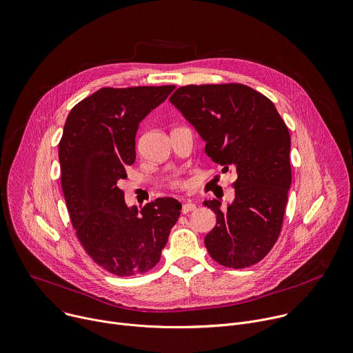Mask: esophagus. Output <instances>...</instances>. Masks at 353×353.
I'll return each instance as SVG.
<instances>
[{
	"instance_id": "obj_1",
	"label": "esophagus",
	"mask_w": 353,
	"mask_h": 353,
	"mask_svg": "<svg viewBox=\"0 0 353 353\" xmlns=\"http://www.w3.org/2000/svg\"><path fill=\"white\" fill-rule=\"evenodd\" d=\"M193 210H196V204H193V203H185L182 205V213L183 214H188V213H190V211H193Z\"/></svg>"
}]
</instances>
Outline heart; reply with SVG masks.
Segmentation results:
<instances>
[{"mask_svg": "<svg viewBox=\"0 0 353 353\" xmlns=\"http://www.w3.org/2000/svg\"><path fill=\"white\" fill-rule=\"evenodd\" d=\"M168 185L172 188V189H183L185 188V181H182L181 178H174L168 182Z\"/></svg>", "mask_w": 353, "mask_h": 353, "instance_id": "obj_1", "label": "heart"}]
</instances>
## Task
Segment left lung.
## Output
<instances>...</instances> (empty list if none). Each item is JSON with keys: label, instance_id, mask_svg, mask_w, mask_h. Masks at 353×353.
I'll list each match as a JSON object with an SVG mask.
<instances>
[{"label": "left lung", "instance_id": "left-lung-1", "mask_svg": "<svg viewBox=\"0 0 353 353\" xmlns=\"http://www.w3.org/2000/svg\"><path fill=\"white\" fill-rule=\"evenodd\" d=\"M170 100L204 139L207 156L238 174L227 210L216 199L203 203L217 216L204 238L208 254L230 268L259 263L283 228L292 181L284 119L270 99L241 83L181 86Z\"/></svg>", "mask_w": 353, "mask_h": 353}]
</instances>
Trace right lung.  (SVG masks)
Returning <instances> with one entry per match:
<instances>
[{"label":"right lung","instance_id":"right-lung-1","mask_svg":"<svg viewBox=\"0 0 353 353\" xmlns=\"http://www.w3.org/2000/svg\"><path fill=\"white\" fill-rule=\"evenodd\" d=\"M175 89L103 88L70 110L58 146L61 186L77 236L94 263L118 276L145 274L161 257L181 203L160 197L142 210L125 204L118 182L136 159L134 136Z\"/></svg>","mask_w":353,"mask_h":353}]
</instances>
